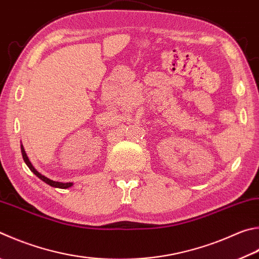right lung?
<instances>
[{
	"label": "right lung",
	"instance_id": "right-lung-1",
	"mask_svg": "<svg viewBox=\"0 0 259 259\" xmlns=\"http://www.w3.org/2000/svg\"><path fill=\"white\" fill-rule=\"evenodd\" d=\"M21 153H22L23 161H25V163L27 164V166L29 167L30 170H31V172H34V175L38 177V178L40 179V180H43L44 182H46V183H48V185H50V186H52V187H55V188H62V189H65V188H69V187H71V186H72V183H71V182H65V183H63V182H56V181H53V180H50V179H48V178L44 177V176H41L40 173H39V172H37V171H36V168H35L34 166H32V164L30 163L29 158H28L27 154H26L25 149H23L22 146H21Z\"/></svg>",
	"mask_w": 259,
	"mask_h": 259
}]
</instances>
